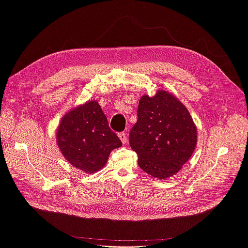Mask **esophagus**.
Wrapping results in <instances>:
<instances>
[{"mask_svg": "<svg viewBox=\"0 0 248 248\" xmlns=\"http://www.w3.org/2000/svg\"><path fill=\"white\" fill-rule=\"evenodd\" d=\"M119 138H120V140H121V141L123 142V144H125L126 140H127L126 133H125V132H120V133H119Z\"/></svg>", "mask_w": 248, "mask_h": 248, "instance_id": "34e87169", "label": "esophagus"}]
</instances>
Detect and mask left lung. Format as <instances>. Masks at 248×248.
<instances>
[{"instance_id": "left-lung-1", "label": "left lung", "mask_w": 248, "mask_h": 248, "mask_svg": "<svg viewBox=\"0 0 248 248\" xmlns=\"http://www.w3.org/2000/svg\"><path fill=\"white\" fill-rule=\"evenodd\" d=\"M197 136L189 111L175 96L160 90L153 97L140 98L129 144L138 154L139 167L161 180L175 175L190 158Z\"/></svg>"}]
</instances>
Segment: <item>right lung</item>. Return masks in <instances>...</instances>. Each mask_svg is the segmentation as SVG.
Segmentation results:
<instances>
[{
    "mask_svg": "<svg viewBox=\"0 0 248 248\" xmlns=\"http://www.w3.org/2000/svg\"><path fill=\"white\" fill-rule=\"evenodd\" d=\"M57 140L68 162L86 172L102 169L112 150L122 146L95 100L67 112L57 130Z\"/></svg>",
    "mask_w": 248,
    "mask_h": 248,
    "instance_id": "obj_1",
    "label": "right lung"
}]
</instances>
